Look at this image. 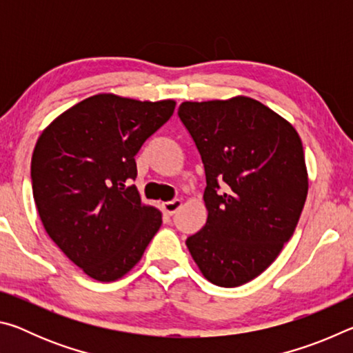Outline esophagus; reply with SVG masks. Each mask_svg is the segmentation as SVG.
I'll use <instances>...</instances> for the list:
<instances>
[{
  "instance_id": "esophagus-1",
  "label": "esophagus",
  "mask_w": 353,
  "mask_h": 353,
  "mask_svg": "<svg viewBox=\"0 0 353 353\" xmlns=\"http://www.w3.org/2000/svg\"><path fill=\"white\" fill-rule=\"evenodd\" d=\"M182 207V201L181 199H174V201H170V202H163L162 204V208H163V212L166 213V214H174L179 208Z\"/></svg>"
}]
</instances>
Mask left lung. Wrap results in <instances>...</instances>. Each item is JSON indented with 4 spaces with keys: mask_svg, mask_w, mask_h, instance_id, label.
<instances>
[{
    "mask_svg": "<svg viewBox=\"0 0 353 353\" xmlns=\"http://www.w3.org/2000/svg\"><path fill=\"white\" fill-rule=\"evenodd\" d=\"M177 115L201 154L207 182V223L185 243L208 282L248 283L277 259L305 205L301 137L248 97L187 101Z\"/></svg>",
    "mask_w": 353,
    "mask_h": 353,
    "instance_id": "left-lung-1",
    "label": "left lung"
}]
</instances>
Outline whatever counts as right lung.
<instances>
[{
	"label": "right lung",
	"instance_id": "right-lung-1",
	"mask_svg": "<svg viewBox=\"0 0 353 353\" xmlns=\"http://www.w3.org/2000/svg\"><path fill=\"white\" fill-rule=\"evenodd\" d=\"M172 99L94 94L57 117L39 137L32 194L46 234L88 277L121 279L162 225L141 204L135 155L171 118Z\"/></svg>",
	"mask_w": 353,
	"mask_h": 353
}]
</instances>
